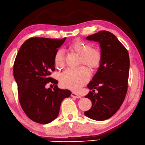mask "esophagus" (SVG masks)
Wrapping results in <instances>:
<instances>
[{
    "label": "esophagus",
    "instance_id": "esophagus-1",
    "mask_svg": "<svg viewBox=\"0 0 145 145\" xmlns=\"http://www.w3.org/2000/svg\"><path fill=\"white\" fill-rule=\"evenodd\" d=\"M71 96L75 97V98H81V96H80L79 94H77L76 93H71Z\"/></svg>",
    "mask_w": 145,
    "mask_h": 145
}]
</instances>
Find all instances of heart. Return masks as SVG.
Returning a JSON list of instances; mask_svg holds the SVG:
<instances>
[{"mask_svg":"<svg viewBox=\"0 0 145 145\" xmlns=\"http://www.w3.org/2000/svg\"><path fill=\"white\" fill-rule=\"evenodd\" d=\"M71 51L80 56L79 65L84 64L90 71L99 68L102 62V52L99 48H92L88 42L74 40L69 45ZM54 62L57 69H62L65 64L64 52L63 49H58L54 56ZM89 74L85 67L81 66L76 69H68L61 74L59 81L63 87L71 90H78L88 82Z\"/></svg>","mask_w":145,"mask_h":145,"instance_id":"heart-1","label":"heart"}]
</instances>
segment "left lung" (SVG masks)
I'll list each match as a JSON object with an SVG mask.
<instances>
[{"label":"left lung","instance_id":"obj_1","mask_svg":"<svg viewBox=\"0 0 145 145\" xmlns=\"http://www.w3.org/2000/svg\"><path fill=\"white\" fill-rule=\"evenodd\" d=\"M86 39L100 44L103 59L97 72L88 85L93 92L89 91L85 97L91 100L92 107L84 114L94 120L103 121L113 116L125 100L128 86L129 54L110 32L99 31ZM94 89L99 91L97 93Z\"/></svg>","mask_w":145,"mask_h":145}]
</instances>
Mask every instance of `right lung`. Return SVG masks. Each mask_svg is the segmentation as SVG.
I'll use <instances>...</instances> for the list:
<instances>
[{
    "label": "right lung",
    "mask_w": 145,
    "mask_h": 145,
    "mask_svg": "<svg viewBox=\"0 0 145 145\" xmlns=\"http://www.w3.org/2000/svg\"><path fill=\"white\" fill-rule=\"evenodd\" d=\"M66 37L54 39L31 37L20 47L14 63V77L18 88L20 106L27 117L40 124L51 123L57 117L63 100L71 92L57 87L50 76L55 71L54 56ZM51 82L55 87L46 89Z\"/></svg>",
    "instance_id": "right-lung-1"
}]
</instances>
